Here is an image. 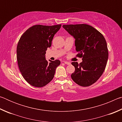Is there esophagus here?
<instances>
[{"instance_id": "34e87169", "label": "esophagus", "mask_w": 122, "mask_h": 122, "mask_svg": "<svg viewBox=\"0 0 122 122\" xmlns=\"http://www.w3.org/2000/svg\"><path fill=\"white\" fill-rule=\"evenodd\" d=\"M63 62L65 64H66V65H70V64H71V63H70L69 62H68V61H64Z\"/></svg>"}]
</instances>
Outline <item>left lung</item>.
<instances>
[{
	"label": "left lung",
	"instance_id": "left-lung-1",
	"mask_svg": "<svg viewBox=\"0 0 122 122\" xmlns=\"http://www.w3.org/2000/svg\"><path fill=\"white\" fill-rule=\"evenodd\" d=\"M63 28L75 39L77 55L82 57L78 64L73 62L75 71L72 80L78 85L88 86L97 81L104 72L108 59L107 42L103 35L86 24L63 25Z\"/></svg>",
	"mask_w": 122,
	"mask_h": 122
}]
</instances>
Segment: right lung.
Wrapping results in <instances>:
<instances>
[{"mask_svg":"<svg viewBox=\"0 0 122 122\" xmlns=\"http://www.w3.org/2000/svg\"><path fill=\"white\" fill-rule=\"evenodd\" d=\"M61 27V25H36L29 28L20 38L16 48L18 66L25 80L32 86L40 88L47 85L60 65L59 60L47 61L45 54Z\"/></svg>","mask_w":122,"mask_h":122,"instance_id":"right-lung-1","label":"right lung"}]
</instances>
